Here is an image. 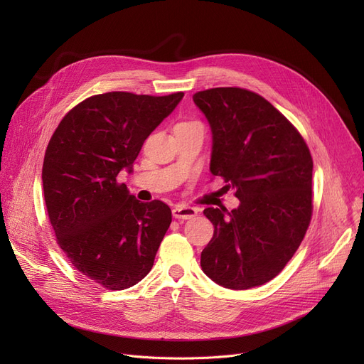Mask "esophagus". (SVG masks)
<instances>
[{"instance_id": "obj_1", "label": "esophagus", "mask_w": 364, "mask_h": 364, "mask_svg": "<svg viewBox=\"0 0 364 364\" xmlns=\"http://www.w3.org/2000/svg\"><path fill=\"white\" fill-rule=\"evenodd\" d=\"M198 215V209L188 205H177L172 209V217L177 220H190Z\"/></svg>"}]
</instances>
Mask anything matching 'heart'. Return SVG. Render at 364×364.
I'll use <instances>...</instances> for the list:
<instances>
[{"instance_id":"heart-1","label":"heart","mask_w":364,"mask_h":364,"mask_svg":"<svg viewBox=\"0 0 364 364\" xmlns=\"http://www.w3.org/2000/svg\"><path fill=\"white\" fill-rule=\"evenodd\" d=\"M177 125L180 127H195V125H200L198 121H183V122H178Z\"/></svg>"}]
</instances>
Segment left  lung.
Returning a JSON list of instances; mask_svg holds the SVG:
<instances>
[{"mask_svg": "<svg viewBox=\"0 0 364 364\" xmlns=\"http://www.w3.org/2000/svg\"><path fill=\"white\" fill-rule=\"evenodd\" d=\"M213 132L211 169L236 190L239 206L206 208L214 236L203 273L228 289L276 277L299 247L313 214V159L296 128L259 94L237 87L193 95Z\"/></svg>", "mask_w": 364, "mask_h": 364, "instance_id": "8db88e82", "label": "left lung"}]
</instances>
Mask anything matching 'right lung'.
<instances>
[{"mask_svg":"<svg viewBox=\"0 0 364 364\" xmlns=\"http://www.w3.org/2000/svg\"><path fill=\"white\" fill-rule=\"evenodd\" d=\"M183 95H92L65 114L47 146L43 188L57 243L106 289L131 288L149 274L172 221L166 203L137 200L117 177L131 172L144 140Z\"/></svg>","mask_w":364,"mask_h":364,"instance_id":"add662e5","label":"right lung"}]
</instances>
